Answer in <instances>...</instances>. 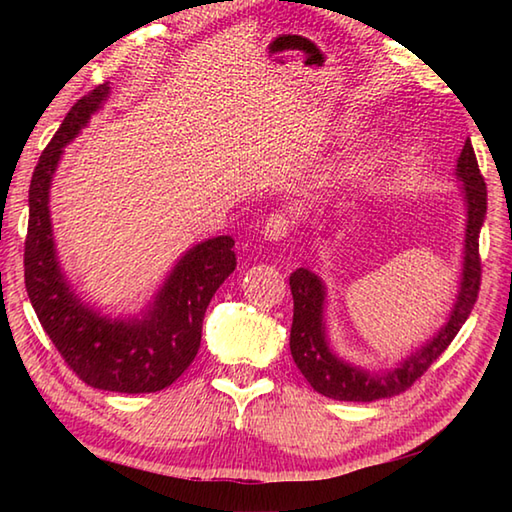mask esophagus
I'll list each match as a JSON object with an SVG mask.
<instances>
[{
	"instance_id": "1",
	"label": "esophagus",
	"mask_w": 512,
	"mask_h": 512,
	"mask_svg": "<svg viewBox=\"0 0 512 512\" xmlns=\"http://www.w3.org/2000/svg\"><path fill=\"white\" fill-rule=\"evenodd\" d=\"M291 230V221L287 214L282 212H275L268 216V219L264 221V228H262V235L266 241H282L284 237L289 235Z\"/></svg>"
}]
</instances>
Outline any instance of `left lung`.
<instances>
[{"label":"left lung","instance_id":"left-lung-1","mask_svg":"<svg viewBox=\"0 0 512 512\" xmlns=\"http://www.w3.org/2000/svg\"><path fill=\"white\" fill-rule=\"evenodd\" d=\"M456 178L461 180L458 189H461L465 201V241L461 282H458L454 305L445 325L431 339L424 341L420 348H415L409 357L397 363L395 368L366 370L339 357L329 345L327 336V287L323 277L309 271V268H298L296 273H291L289 284L293 296V325L289 348L293 361H296V366L316 393L341 402H375L384 400V397L400 395L454 341L458 329L470 316L476 296H479V235L485 221V210H488V192H485L483 176L479 164H476L470 140L465 142L456 160Z\"/></svg>","mask_w":512,"mask_h":512}]
</instances>
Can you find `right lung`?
<instances>
[{
  "instance_id": "right-lung-1",
  "label": "right lung",
  "mask_w": 512,
  "mask_h": 512,
  "mask_svg": "<svg viewBox=\"0 0 512 512\" xmlns=\"http://www.w3.org/2000/svg\"><path fill=\"white\" fill-rule=\"evenodd\" d=\"M110 97V83L67 112L42 151L29 187L24 282L42 329L85 384L112 393H155L171 386L201 348L205 309L237 266L235 239H205L185 250L160 289L133 316L101 314L76 293L58 262L49 192L65 146Z\"/></svg>"
}]
</instances>
